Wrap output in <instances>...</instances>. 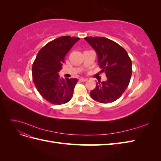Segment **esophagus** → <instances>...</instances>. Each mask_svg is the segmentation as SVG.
I'll return each mask as SVG.
<instances>
[{
	"mask_svg": "<svg viewBox=\"0 0 161 161\" xmlns=\"http://www.w3.org/2000/svg\"><path fill=\"white\" fill-rule=\"evenodd\" d=\"M87 80V79H84V78H80V82H86Z\"/></svg>",
	"mask_w": 161,
	"mask_h": 161,
	"instance_id": "esophagus-1",
	"label": "esophagus"
}]
</instances>
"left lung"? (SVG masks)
<instances>
[{
	"label": "left lung",
	"instance_id": "obj_1",
	"mask_svg": "<svg viewBox=\"0 0 161 161\" xmlns=\"http://www.w3.org/2000/svg\"><path fill=\"white\" fill-rule=\"evenodd\" d=\"M85 40L95 50L98 64L108 78L96 84L90 92L95 101L109 103L121 96L130 83L132 68L127 52L118 43L103 37H86Z\"/></svg>",
	"mask_w": 161,
	"mask_h": 161
}]
</instances>
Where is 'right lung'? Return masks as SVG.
<instances>
[{
    "label": "right lung",
    "mask_w": 161,
    "mask_h": 161,
    "mask_svg": "<svg viewBox=\"0 0 161 161\" xmlns=\"http://www.w3.org/2000/svg\"><path fill=\"white\" fill-rule=\"evenodd\" d=\"M79 37L69 36L55 39L43 46L37 53L32 66V76L36 89L50 103L61 105L69 102L73 95L77 79H60L64 58Z\"/></svg>",
    "instance_id": "obj_1"
}]
</instances>
